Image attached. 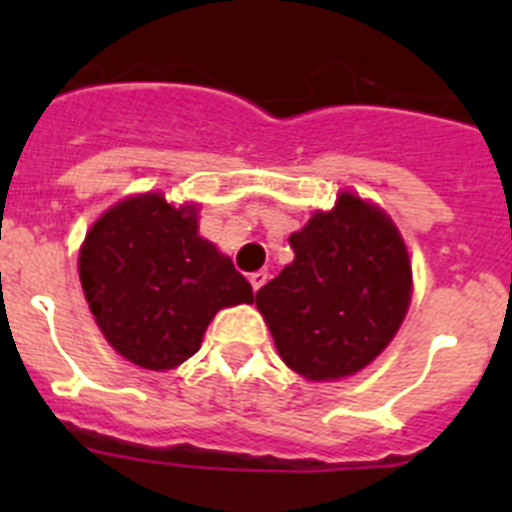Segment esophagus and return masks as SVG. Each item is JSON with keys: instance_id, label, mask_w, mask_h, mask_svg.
Instances as JSON below:
<instances>
[{"instance_id": "esophagus-1", "label": "esophagus", "mask_w": 512, "mask_h": 512, "mask_svg": "<svg viewBox=\"0 0 512 512\" xmlns=\"http://www.w3.org/2000/svg\"><path fill=\"white\" fill-rule=\"evenodd\" d=\"M266 277H269V274H266V271H253L251 277H248V282H251L253 292H259V289L264 287V284H266Z\"/></svg>"}]
</instances>
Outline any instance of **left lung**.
<instances>
[{"label": "left lung", "mask_w": 512, "mask_h": 512, "mask_svg": "<svg viewBox=\"0 0 512 512\" xmlns=\"http://www.w3.org/2000/svg\"><path fill=\"white\" fill-rule=\"evenodd\" d=\"M295 261L256 292V307L292 372L310 382L351 377L395 338L413 269L390 215L351 192L289 235Z\"/></svg>", "instance_id": "1"}]
</instances>
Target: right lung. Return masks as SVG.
Here are the masks:
<instances>
[{
    "instance_id": "right-lung-1",
    "label": "right lung",
    "mask_w": 512,
    "mask_h": 512,
    "mask_svg": "<svg viewBox=\"0 0 512 512\" xmlns=\"http://www.w3.org/2000/svg\"><path fill=\"white\" fill-rule=\"evenodd\" d=\"M79 277L107 343L151 372L197 354L217 310L253 302L246 277L197 233V207L158 192L99 217L81 243Z\"/></svg>"
}]
</instances>
